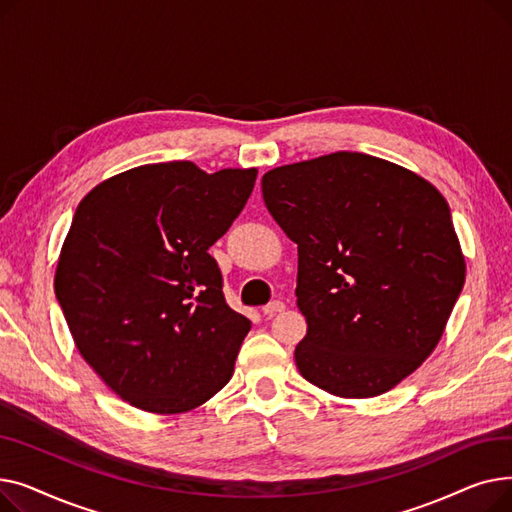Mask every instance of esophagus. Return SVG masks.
Here are the masks:
<instances>
[{
	"instance_id": "esophagus-1",
	"label": "esophagus",
	"mask_w": 512,
	"mask_h": 512,
	"mask_svg": "<svg viewBox=\"0 0 512 512\" xmlns=\"http://www.w3.org/2000/svg\"><path fill=\"white\" fill-rule=\"evenodd\" d=\"M284 307H286V305H284L282 301H272V303H267V305L263 307V313H265L267 317H272V315L284 311Z\"/></svg>"
}]
</instances>
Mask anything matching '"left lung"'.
<instances>
[{
  "mask_svg": "<svg viewBox=\"0 0 512 512\" xmlns=\"http://www.w3.org/2000/svg\"><path fill=\"white\" fill-rule=\"evenodd\" d=\"M261 193L299 247L301 375L340 398L392 390L434 353L465 284L446 199L415 172L353 151L274 168Z\"/></svg>",
  "mask_w": 512,
  "mask_h": 512,
  "instance_id": "8db88e82",
  "label": "left lung"
}]
</instances>
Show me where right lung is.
I'll list each match as a JSON object with an SVG mask.
<instances>
[{
    "label": "right lung",
    "mask_w": 512,
    "mask_h": 512,
    "mask_svg": "<svg viewBox=\"0 0 512 512\" xmlns=\"http://www.w3.org/2000/svg\"><path fill=\"white\" fill-rule=\"evenodd\" d=\"M255 178L168 161L107 178L78 203L53 286L78 353L132 407L186 413L230 382L251 321L226 305L207 251Z\"/></svg>",
    "instance_id": "add662e5"
}]
</instances>
